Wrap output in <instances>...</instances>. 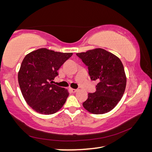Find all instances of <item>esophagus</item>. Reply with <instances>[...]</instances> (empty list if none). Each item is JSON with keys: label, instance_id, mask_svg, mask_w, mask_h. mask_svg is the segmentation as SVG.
Masks as SVG:
<instances>
[{"label": "esophagus", "instance_id": "34e87169", "mask_svg": "<svg viewBox=\"0 0 152 152\" xmlns=\"http://www.w3.org/2000/svg\"><path fill=\"white\" fill-rule=\"evenodd\" d=\"M69 90H70V91L72 92V93H75V92H76L77 91H78L77 89H74V88H69Z\"/></svg>", "mask_w": 152, "mask_h": 152}]
</instances>
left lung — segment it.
I'll use <instances>...</instances> for the list:
<instances>
[{
	"label": "left lung",
	"instance_id": "left-lung-1",
	"mask_svg": "<svg viewBox=\"0 0 152 152\" xmlns=\"http://www.w3.org/2000/svg\"><path fill=\"white\" fill-rule=\"evenodd\" d=\"M88 66L92 80H96V91L88 94L83 107L92 114H104L117 106L124 94L127 77L124 67L117 56L102 48L77 53Z\"/></svg>",
	"mask_w": 152,
	"mask_h": 152
}]
</instances>
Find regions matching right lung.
<instances>
[{
	"label": "right lung",
	"mask_w": 152,
	"mask_h": 152,
	"mask_svg": "<svg viewBox=\"0 0 152 152\" xmlns=\"http://www.w3.org/2000/svg\"><path fill=\"white\" fill-rule=\"evenodd\" d=\"M72 54L40 48L25 56L18 72V82L25 101L35 111L51 115L63 107L68 91L50 81Z\"/></svg>",
	"instance_id": "right-lung-1"
}]
</instances>
